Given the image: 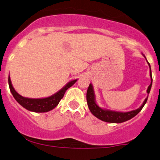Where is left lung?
<instances>
[{
    "instance_id": "left-lung-1",
    "label": "left lung",
    "mask_w": 160,
    "mask_h": 160,
    "mask_svg": "<svg viewBox=\"0 0 160 160\" xmlns=\"http://www.w3.org/2000/svg\"><path fill=\"white\" fill-rule=\"evenodd\" d=\"M144 58H146V57L144 56ZM146 60H147V58H146ZM147 63L149 67V75H150V78H151V83L150 85L148 87L147 90L148 95H149V92H150V90H151V87H152V72H151L150 65H149V62L148 61ZM147 99H148V97L145 99V100H144L143 102H142L141 107H139V108L137 109V110L129 111V112H117V111L107 110V109H102L101 107H100L98 105H97V102H96V97H95V93H94L93 87L91 83H90V85H89V87L88 89H87V105H88V107L89 109H90V112H91L92 114H93V116H95L97 118L100 119V120L104 121V122H116V123H120V122H125V121L130 120V119H132V117L137 116V114L140 112L141 110L142 109V107H144V105H145L146 102H147Z\"/></svg>"
}]
</instances>
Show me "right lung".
<instances>
[{
	"mask_svg": "<svg viewBox=\"0 0 160 160\" xmlns=\"http://www.w3.org/2000/svg\"><path fill=\"white\" fill-rule=\"evenodd\" d=\"M77 80H73L68 82L61 90H60L58 92H57L56 93L50 96V97H46V98L33 99L23 97L18 93H17L16 90L13 87L12 83H11L10 75L9 77H8V83H9L10 90H11L13 97H14L17 102L28 110L35 112H46L54 109L58 105L60 100L63 97L65 92L67 91V89L70 88V87H72V86L76 82H77Z\"/></svg>",
	"mask_w": 160,
	"mask_h": 160,
	"instance_id": "obj_1",
	"label": "right lung"
}]
</instances>
